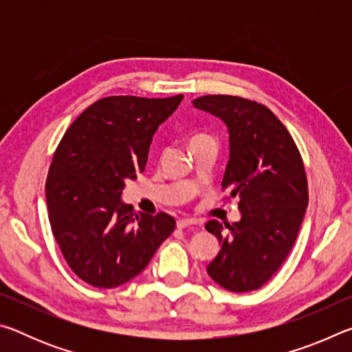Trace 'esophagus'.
Wrapping results in <instances>:
<instances>
[{
	"label": "esophagus",
	"mask_w": 352,
	"mask_h": 352,
	"mask_svg": "<svg viewBox=\"0 0 352 352\" xmlns=\"http://www.w3.org/2000/svg\"><path fill=\"white\" fill-rule=\"evenodd\" d=\"M199 222L195 219H178L177 220V228H186V226H195Z\"/></svg>",
	"instance_id": "1"
}]
</instances>
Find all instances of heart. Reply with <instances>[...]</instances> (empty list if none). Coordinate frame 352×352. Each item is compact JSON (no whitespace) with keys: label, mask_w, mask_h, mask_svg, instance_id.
I'll use <instances>...</instances> for the list:
<instances>
[{"label":"heart","mask_w":352,"mask_h":352,"mask_svg":"<svg viewBox=\"0 0 352 352\" xmlns=\"http://www.w3.org/2000/svg\"><path fill=\"white\" fill-rule=\"evenodd\" d=\"M204 138H208V136H204V135H195V136H192V138H190V142H192V141H197V140H204Z\"/></svg>","instance_id":"obj_1"}]
</instances>
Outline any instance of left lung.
<instances>
[{"label":"left lung","instance_id":"left-lung-1","mask_svg":"<svg viewBox=\"0 0 352 352\" xmlns=\"http://www.w3.org/2000/svg\"><path fill=\"white\" fill-rule=\"evenodd\" d=\"M192 104L228 127L222 189L226 200L239 199L242 212L233 225H205L220 242L208 275L226 290L252 292L275 275L296 241L309 201L305 163L289 130L265 105L228 94H208Z\"/></svg>","mask_w":352,"mask_h":352}]
</instances>
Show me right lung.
Segmentation results:
<instances>
[{
    "label": "right lung",
    "instance_id": "1",
    "mask_svg": "<svg viewBox=\"0 0 352 352\" xmlns=\"http://www.w3.org/2000/svg\"><path fill=\"white\" fill-rule=\"evenodd\" d=\"M182 99L102 98L58 142L45 186L47 217L69 269L87 284L130 281L174 231L169 214H136L121 194L144 170L153 133Z\"/></svg>",
    "mask_w": 352,
    "mask_h": 352
}]
</instances>
